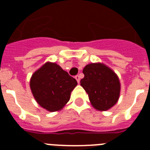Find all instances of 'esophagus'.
I'll return each mask as SVG.
<instances>
[{"label": "esophagus", "instance_id": "esophagus-1", "mask_svg": "<svg viewBox=\"0 0 150 150\" xmlns=\"http://www.w3.org/2000/svg\"><path fill=\"white\" fill-rule=\"evenodd\" d=\"M75 79H76V81H77V83H79V80H80V76H79V75H76V76H75Z\"/></svg>", "mask_w": 150, "mask_h": 150}]
</instances>
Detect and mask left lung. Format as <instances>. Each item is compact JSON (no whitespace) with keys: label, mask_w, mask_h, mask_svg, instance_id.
<instances>
[{"label":"left lung","mask_w":150,"mask_h":150,"mask_svg":"<svg viewBox=\"0 0 150 150\" xmlns=\"http://www.w3.org/2000/svg\"><path fill=\"white\" fill-rule=\"evenodd\" d=\"M80 85L88 95L92 106L98 110H107L116 104L120 93L117 75L103 64H89L83 69Z\"/></svg>","instance_id":"obj_1"}]
</instances>
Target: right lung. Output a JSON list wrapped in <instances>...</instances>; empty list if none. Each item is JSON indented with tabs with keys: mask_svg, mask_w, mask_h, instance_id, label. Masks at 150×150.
Instances as JSON below:
<instances>
[{
	"mask_svg": "<svg viewBox=\"0 0 150 150\" xmlns=\"http://www.w3.org/2000/svg\"><path fill=\"white\" fill-rule=\"evenodd\" d=\"M77 82L55 63L47 62L31 76L30 86L34 98L50 112L59 110L70 100Z\"/></svg>",
	"mask_w": 150,
	"mask_h": 150,
	"instance_id": "add662e5",
	"label": "right lung"
}]
</instances>
